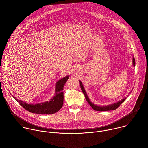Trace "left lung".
Here are the masks:
<instances>
[{
    "mask_svg": "<svg viewBox=\"0 0 148 148\" xmlns=\"http://www.w3.org/2000/svg\"><path fill=\"white\" fill-rule=\"evenodd\" d=\"M132 62H133V65L135 67V58L133 57V60H132ZM79 84H80V87L81 88V90L84 94V95H85L86 97V99L87 100V101L88 102V103L90 105V106L92 108L93 110L97 111H112V110H115L116 108H118L119 107V105L125 101V100L126 99L125 98H124L123 99H121V101H118L116 103L111 104V105H104V106H99V105H97L94 103H93L92 102H91L90 101V99L86 93V91L84 89L83 85H82V83L81 82V81H79Z\"/></svg>",
    "mask_w": 148,
    "mask_h": 148,
    "instance_id": "1",
    "label": "left lung"
}]
</instances>
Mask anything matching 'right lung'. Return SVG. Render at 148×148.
Instances as JSON below:
<instances>
[{"mask_svg": "<svg viewBox=\"0 0 148 148\" xmlns=\"http://www.w3.org/2000/svg\"><path fill=\"white\" fill-rule=\"evenodd\" d=\"M69 78V75H67L56 82L55 96H54L50 101H46L34 105L20 101L14 97L13 98L25 110L32 113L44 115L54 114L58 111L62 106L63 101H64L63 87H64V86Z\"/></svg>", "mask_w": 148, "mask_h": 148, "instance_id": "right-lung-1", "label": "right lung"}]
</instances>
